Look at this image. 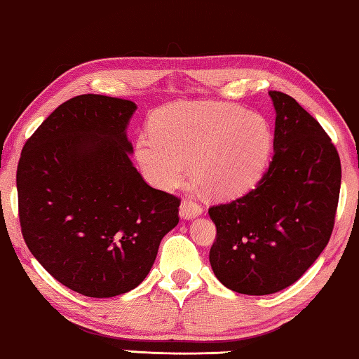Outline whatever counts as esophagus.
Segmentation results:
<instances>
[{"mask_svg":"<svg viewBox=\"0 0 359 359\" xmlns=\"http://www.w3.org/2000/svg\"><path fill=\"white\" fill-rule=\"evenodd\" d=\"M179 213L184 219H191V218H196V216H200L201 213H203V206L198 205L194 200H184L180 203Z\"/></svg>","mask_w":359,"mask_h":359,"instance_id":"34e87169","label":"esophagus"}]
</instances>
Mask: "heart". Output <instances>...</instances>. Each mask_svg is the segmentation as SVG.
I'll return each mask as SVG.
<instances>
[{"label": "heart", "instance_id": "1", "mask_svg": "<svg viewBox=\"0 0 359 359\" xmlns=\"http://www.w3.org/2000/svg\"><path fill=\"white\" fill-rule=\"evenodd\" d=\"M151 135L136 140V159L151 184L175 189L191 177L213 196H234L262 177L273 133L259 114L221 102H177L158 110Z\"/></svg>", "mask_w": 359, "mask_h": 359}]
</instances>
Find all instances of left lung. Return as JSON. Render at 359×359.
Listing matches in <instances>:
<instances>
[{
  "label": "left lung",
  "mask_w": 359,
  "mask_h": 359,
  "mask_svg": "<svg viewBox=\"0 0 359 359\" xmlns=\"http://www.w3.org/2000/svg\"><path fill=\"white\" fill-rule=\"evenodd\" d=\"M273 158L255 189L211 206L216 278L241 294H273L297 281L322 254L335 224L341 164L320 123L291 95L270 90Z\"/></svg>",
  "instance_id": "1"
}]
</instances>
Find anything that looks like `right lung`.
I'll use <instances>...</instances> for the list:
<instances>
[{
    "label": "right lung",
    "mask_w": 359,
    "mask_h": 359,
    "mask_svg": "<svg viewBox=\"0 0 359 359\" xmlns=\"http://www.w3.org/2000/svg\"><path fill=\"white\" fill-rule=\"evenodd\" d=\"M135 110L131 100L76 95L43 120L18 164L24 241L55 280L83 296L138 286L179 223L180 200L149 187L130 161Z\"/></svg>",
    "instance_id": "add662e5"
}]
</instances>
